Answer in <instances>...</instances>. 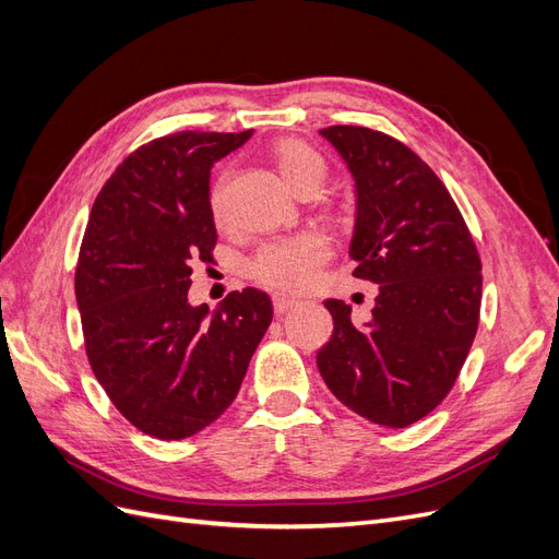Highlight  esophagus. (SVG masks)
Listing matches in <instances>:
<instances>
[{"instance_id":"34e87169","label":"esophagus","mask_w":559,"mask_h":559,"mask_svg":"<svg viewBox=\"0 0 559 559\" xmlns=\"http://www.w3.org/2000/svg\"><path fill=\"white\" fill-rule=\"evenodd\" d=\"M273 306H275V312H277V314H284V312L294 310V308L298 306V300H296V298H289V296L277 294V296L273 298Z\"/></svg>"}]
</instances>
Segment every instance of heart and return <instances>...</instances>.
Wrapping results in <instances>:
<instances>
[{"mask_svg": "<svg viewBox=\"0 0 559 559\" xmlns=\"http://www.w3.org/2000/svg\"><path fill=\"white\" fill-rule=\"evenodd\" d=\"M273 163L282 179L298 191L312 177H324V160L312 146L298 140H284L273 148ZM228 173L218 175L210 186V212L222 222L224 218V193ZM331 259V242L321 233L308 230L263 245L253 253L247 270L251 280L277 292H306L319 280L321 267Z\"/></svg>", "mask_w": 559, "mask_h": 559, "instance_id": "obj_1", "label": "heart"}]
</instances>
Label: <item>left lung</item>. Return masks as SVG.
<instances>
[{
	"label": "left lung",
	"mask_w": 559,
	"mask_h": 559,
	"mask_svg": "<svg viewBox=\"0 0 559 559\" xmlns=\"http://www.w3.org/2000/svg\"><path fill=\"white\" fill-rule=\"evenodd\" d=\"M357 181L354 277L378 284L373 317L326 300L317 368L333 396L382 427L427 417L454 386L478 331L483 263L445 183L413 148L364 126L319 130Z\"/></svg>",
	"instance_id": "obj_1"
}]
</instances>
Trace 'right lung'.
Here are the masks:
<instances>
[{"mask_svg": "<svg viewBox=\"0 0 559 559\" xmlns=\"http://www.w3.org/2000/svg\"><path fill=\"white\" fill-rule=\"evenodd\" d=\"M245 132L183 130L151 140L97 193L74 275L83 343L97 382L132 427L181 441L238 396L251 354L273 321L259 289L189 306L193 261L212 263V165Z\"/></svg>", "mask_w": 559, "mask_h": 559, "instance_id": "1", "label": "right lung"}]
</instances>
